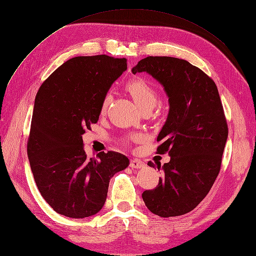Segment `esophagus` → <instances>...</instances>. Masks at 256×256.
I'll return each mask as SVG.
<instances>
[{
  "mask_svg": "<svg viewBox=\"0 0 256 256\" xmlns=\"http://www.w3.org/2000/svg\"><path fill=\"white\" fill-rule=\"evenodd\" d=\"M130 167H131L132 169H140V168H144V167H145V162L140 160H136V158L131 160V162H130Z\"/></svg>",
  "mask_w": 256,
  "mask_h": 256,
  "instance_id": "esophagus-1",
  "label": "esophagus"
}]
</instances>
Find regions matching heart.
I'll list each match as a JSON object with an SVG mask.
<instances>
[{
    "label": "heart",
    "instance_id": "heart-1",
    "mask_svg": "<svg viewBox=\"0 0 256 256\" xmlns=\"http://www.w3.org/2000/svg\"><path fill=\"white\" fill-rule=\"evenodd\" d=\"M127 90L131 96L134 98L138 106L142 110L147 108H153L158 102V92L148 80L142 78H138L130 80L127 84ZM110 103V96L107 94L102 102L100 112L104 114Z\"/></svg>",
    "mask_w": 256,
    "mask_h": 256
}]
</instances>
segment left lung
<instances>
[{
  "mask_svg": "<svg viewBox=\"0 0 256 256\" xmlns=\"http://www.w3.org/2000/svg\"><path fill=\"white\" fill-rule=\"evenodd\" d=\"M131 71L150 74L169 98L158 152H168L170 162L158 164L162 176L154 189L142 192V200L158 216H182L206 198L220 169L228 126L218 87L200 68L176 58L147 56Z\"/></svg>",
  "mask_w": 256,
  "mask_h": 256,
  "instance_id": "obj_1",
  "label": "left lung"
}]
</instances>
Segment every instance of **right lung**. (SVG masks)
I'll use <instances>...</instances> for the list:
<instances>
[{
  "label": "right lung",
  "instance_id": "1",
  "mask_svg": "<svg viewBox=\"0 0 256 256\" xmlns=\"http://www.w3.org/2000/svg\"><path fill=\"white\" fill-rule=\"evenodd\" d=\"M126 70V58L76 56L38 91L27 154L40 196L58 214L94 216L106 202L110 178L129 166L128 158L114 151L88 158L82 138L98 120L102 102Z\"/></svg>",
  "mask_w": 256,
  "mask_h": 256
}]
</instances>
